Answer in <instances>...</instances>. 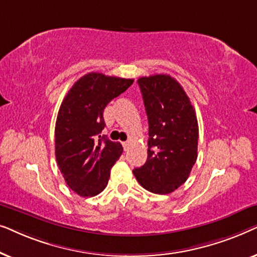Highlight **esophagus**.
<instances>
[{
	"instance_id": "34e87169",
	"label": "esophagus",
	"mask_w": 257,
	"mask_h": 257,
	"mask_svg": "<svg viewBox=\"0 0 257 257\" xmlns=\"http://www.w3.org/2000/svg\"><path fill=\"white\" fill-rule=\"evenodd\" d=\"M122 146H124V150L125 151H128L130 150V146H131V142H130V140H127V142H125L124 144H122Z\"/></svg>"
}]
</instances>
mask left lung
Returning <instances> with one entry per match:
<instances>
[{
    "label": "left lung",
    "instance_id": "1",
    "mask_svg": "<svg viewBox=\"0 0 257 257\" xmlns=\"http://www.w3.org/2000/svg\"><path fill=\"white\" fill-rule=\"evenodd\" d=\"M149 119L147 160L133 174L147 191L168 194L187 180L198 158L199 126L182 86L168 75L138 79Z\"/></svg>",
    "mask_w": 257,
    "mask_h": 257
}]
</instances>
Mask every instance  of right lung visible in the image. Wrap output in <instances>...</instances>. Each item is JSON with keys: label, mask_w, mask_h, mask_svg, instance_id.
<instances>
[{"label": "right lung", "mask_w": 257, "mask_h": 257, "mask_svg": "<svg viewBox=\"0 0 257 257\" xmlns=\"http://www.w3.org/2000/svg\"><path fill=\"white\" fill-rule=\"evenodd\" d=\"M133 79L90 72L69 90L55 127V153L59 171L80 196H94L106 187L111 168L122 153L120 143L100 133L104 108L132 85Z\"/></svg>", "instance_id": "right-lung-1"}]
</instances>
